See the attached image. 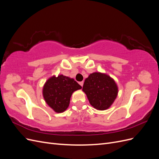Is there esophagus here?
Masks as SVG:
<instances>
[{
    "label": "esophagus",
    "instance_id": "esophagus-1",
    "mask_svg": "<svg viewBox=\"0 0 159 159\" xmlns=\"http://www.w3.org/2000/svg\"><path fill=\"white\" fill-rule=\"evenodd\" d=\"M79 84H80V85L81 86H83V85H84V81H81V82H80Z\"/></svg>",
    "mask_w": 159,
    "mask_h": 159
}]
</instances>
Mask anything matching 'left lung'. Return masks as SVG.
<instances>
[{
	"instance_id": "obj_1",
	"label": "left lung",
	"mask_w": 159,
	"mask_h": 159,
	"mask_svg": "<svg viewBox=\"0 0 159 159\" xmlns=\"http://www.w3.org/2000/svg\"><path fill=\"white\" fill-rule=\"evenodd\" d=\"M82 91L87 95L91 106L97 110L109 108L118 94L115 80L104 73L94 72L85 80Z\"/></svg>"
}]
</instances>
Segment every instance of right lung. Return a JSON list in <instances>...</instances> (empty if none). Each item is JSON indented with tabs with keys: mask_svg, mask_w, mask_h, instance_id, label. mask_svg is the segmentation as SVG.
<instances>
[{
	"mask_svg": "<svg viewBox=\"0 0 159 159\" xmlns=\"http://www.w3.org/2000/svg\"><path fill=\"white\" fill-rule=\"evenodd\" d=\"M81 88L73 78L62 74L53 75L43 86L42 95L50 107L56 113H62L69 107L72 93Z\"/></svg>",
	"mask_w": 159,
	"mask_h": 159,
	"instance_id": "right-lung-1",
	"label": "right lung"
}]
</instances>
